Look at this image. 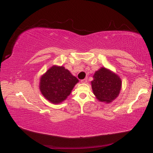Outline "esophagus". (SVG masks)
<instances>
[{
  "mask_svg": "<svg viewBox=\"0 0 153 153\" xmlns=\"http://www.w3.org/2000/svg\"><path fill=\"white\" fill-rule=\"evenodd\" d=\"M87 82V79L85 78V79H83V80H81V82L82 83H86Z\"/></svg>",
  "mask_w": 153,
  "mask_h": 153,
  "instance_id": "esophagus-1",
  "label": "esophagus"
}]
</instances>
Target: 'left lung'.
Instances as JSON below:
<instances>
[{"label":"left lung","mask_w":153,"mask_h":153,"mask_svg":"<svg viewBox=\"0 0 153 153\" xmlns=\"http://www.w3.org/2000/svg\"><path fill=\"white\" fill-rule=\"evenodd\" d=\"M91 82L94 94L99 101L109 103L120 92L122 80L120 76L105 67H101L93 75Z\"/></svg>","instance_id":"obj_1"}]
</instances>
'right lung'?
<instances>
[{
  "label": "right lung",
  "mask_w": 153,
  "mask_h": 153,
  "mask_svg": "<svg viewBox=\"0 0 153 153\" xmlns=\"http://www.w3.org/2000/svg\"><path fill=\"white\" fill-rule=\"evenodd\" d=\"M78 82L68 69L54 65L40 77L39 88L47 100L58 104L66 100Z\"/></svg>",
  "instance_id": "1"
}]
</instances>
